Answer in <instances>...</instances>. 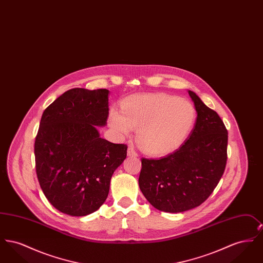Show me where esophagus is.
Instances as JSON below:
<instances>
[{
  "label": "esophagus",
  "mask_w": 263,
  "mask_h": 263,
  "mask_svg": "<svg viewBox=\"0 0 263 263\" xmlns=\"http://www.w3.org/2000/svg\"><path fill=\"white\" fill-rule=\"evenodd\" d=\"M127 155L129 156V157H137V153L135 152V150L133 149V148H128V150H127Z\"/></svg>",
  "instance_id": "1"
}]
</instances>
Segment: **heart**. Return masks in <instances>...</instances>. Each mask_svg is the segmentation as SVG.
Instances as JSON below:
<instances>
[{
	"label": "heart",
	"instance_id": "obj_1",
	"mask_svg": "<svg viewBox=\"0 0 263 263\" xmlns=\"http://www.w3.org/2000/svg\"><path fill=\"white\" fill-rule=\"evenodd\" d=\"M196 120V110L186 100L166 93L133 96L112 108L108 123L120 139L137 129V140L151 156H165L177 150L187 139Z\"/></svg>",
	"mask_w": 263,
	"mask_h": 263
}]
</instances>
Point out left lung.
Segmentation results:
<instances>
[{
	"label": "left lung",
	"mask_w": 263,
	"mask_h": 263,
	"mask_svg": "<svg viewBox=\"0 0 263 263\" xmlns=\"http://www.w3.org/2000/svg\"><path fill=\"white\" fill-rule=\"evenodd\" d=\"M197 113L195 124L178 150L160 160L142 159L139 187L156 209L180 213L206 200L227 163L228 131L218 113L188 90Z\"/></svg>",
	"instance_id": "left-lung-1"
}]
</instances>
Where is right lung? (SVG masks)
Here are the masks:
<instances>
[{
  "label": "right lung",
  "instance_id": "obj_1",
  "mask_svg": "<svg viewBox=\"0 0 263 263\" xmlns=\"http://www.w3.org/2000/svg\"><path fill=\"white\" fill-rule=\"evenodd\" d=\"M109 90L72 88L42 114L34 143L36 175L45 197L60 212L82 217L106 200L110 179L127 146L100 137Z\"/></svg>",
  "mask_w": 263,
  "mask_h": 263
}]
</instances>
